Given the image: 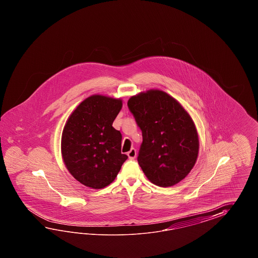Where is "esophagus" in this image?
<instances>
[{
  "label": "esophagus",
  "instance_id": "esophagus-1",
  "mask_svg": "<svg viewBox=\"0 0 258 258\" xmlns=\"http://www.w3.org/2000/svg\"><path fill=\"white\" fill-rule=\"evenodd\" d=\"M127 156L129 157V159H136V157H137V150L135 148H131V150L127 153Z\"/></svg>",
  "mask_w": 258,
  "mask_h": 258
}]
</instances>
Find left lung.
I'll use <instances>...</instances> for the list:
<instances>
[{"mask_svg": "<svg viewBox=\"0 0 258 258\" xmlns=\"http://www.w3.org/2000/svg\"><path fill=\"white\" fill-rule=\"evenodd\" d=\"M127 105L142 131L137 161L145 175L161 187L183 180L196 164L199 149L191 116L175 99L159 89L133 96Z\"/></svg>", "mask_w": 258, "mask_h": 258, "instance_id": "obj_1", "label": "left lung"}]
</instances>
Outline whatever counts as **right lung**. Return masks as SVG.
Wrapping results in <instances>:
<instances>
[{
    "mask_svg": "<svg viewBox=\"0 0 258 258\" xmlns=\"http://www.w3.org/2000/svg\"><path fill=\"white\" fill-rule=\"evenodd\" d=\"M121 107V99L93 95L78 105L66 121L60 144L62 159L85 186L109 185L128 158L121 152V133L112 127Z\"/></svg>",
    "mask_w": 258,
    "mask_h": 258,
    "instance_id": "right-lung-1",
    "label": "right lung"
}]
</instances>
